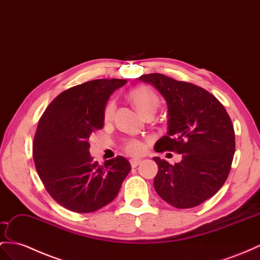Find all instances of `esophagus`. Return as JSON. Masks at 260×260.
<instances>
[{"mask_svg":"<svg viewBox=\"0 0 260 260\" xmlns=\"http://www.w3.org/2000/svg\"><path fill=\"white\" fill-rule=\"evenodd\" d=\"M129 162H131L132 168H136L137 166L142 162V160H141V159H131Z\"/></svg>","mask_w":260,"mask_h":260,"instance_id":"1","label":"esophagus"}]
</instances>
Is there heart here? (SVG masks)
I'll return each mask as SVG.
<instances>
[{
    "label": "heart",
    "instance_id": "1",
    "mask_svg": "<svg viewBox=\"0 0 260 260\" xmlns=\"http://www.w3.org/2000/svg\"><path fill=\"white\" fill-rule=\"evenodd\" d=\"M128 98L131 99L133 104L135 105L137 111L141 113L144 117L148 115H154L157 109L159 108V104H160V101H159V98L156 93L150 88H148V86L145 85L137 86V88L133 89L128 93ZM115 110V100L111 99L110 101H108V103L105 104L103 110V118L105 121H111V119L114 117ZM145 143L136 138L129 139V141L126 142L124 145V150L132 156H141L145 151Z\"/></svg>",
    "mask_w": 260,
    "mask_h": 260
}]
</instances>
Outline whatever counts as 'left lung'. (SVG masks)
<instances>
[{"label":"left lung","mask_w":260,"mask_h":260,"mask_svg":"<svg viewBox=\"0 0 260 260\" xmlns=\"http://www.w3.org/2000/svg\"><path fill=\"white\" fill-rule=\"evenodd\" d=\"M161 93L168 105V132L156 143L157 152L175 151V165L155 157L158 174L154 187L177 209H190L222 188L235 152V132L223 104L201 86L161 73L141 76Z\"/></svg>","instance_id":"8db88e82"}]
</instances>
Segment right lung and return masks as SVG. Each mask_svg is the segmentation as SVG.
<instances>
[{
  "label": "right lung",
  "instance_id": "add662e5",
  "mask_svg": "<svg viewBox=\"0 0 260 260\" xmlns=\"http://www.w3.org/2000/svg\"><path fill=\"white\" fill-rule=\"evenodd\" d=\"M123 79H98L61 92L39 118L32 142L37 174L50 197L67 210L90 213L118 194L131 165L117 156L93 161L89 138L103 127V110Z\"/></svg>",
  "mask_w": 260,
  "mask_h": 260
}]
</instances>
